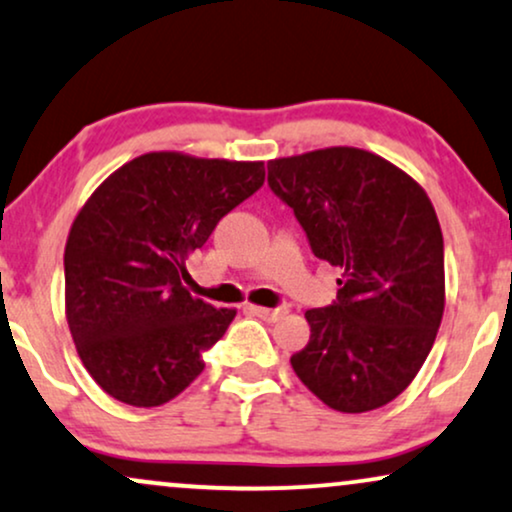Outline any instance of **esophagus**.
Segmentation results:
<instances>
[{"label":"esophagus","mask_w":512,"mask_h":512,"mask_svg":"<svg viewBox=\"0 0 512 512\" xmlns=\"http://www.w3.org/2000/svg\"><path fill=\"white\" fill-rule=\"evenodd\" d=\"M249 313L258 315L261 320H268V323H277V320H282L287 315V308H266V306H249L246 308Z\"/></svg>","instance_id":"obj_1"}]
</instances>
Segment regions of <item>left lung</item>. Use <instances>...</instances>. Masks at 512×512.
I'll return each instance as SVG.
<instances>
[{
  "mask_svg": "<svg viewBox=\"0 0 512 512\" xmlns=\"http://www.w3.org/2000/svg\"><path fill=\"white\" fill-rule=\"evenodd\" d=\"M268 185L294 208L313 254L342 270L292 368L342 413L387 406L430 356L446 304L444 237L425 189L356 147L268 161Z\"/></svg>",
  "mask_w": 512,
  "mask_h": 512,
  "instance_id": "left-lung-1",
  "label": "left lung"
}]
</instances>
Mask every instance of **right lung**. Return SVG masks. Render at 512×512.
<instances>
[{
    "label": "right lung",
    "instance_id": "add662e5",
    "mask_svg": "<svg viewBox=\"0 0 512 512\" xmlns=\"http://www.w3.org/2000/svg\"><path fill=\"white\" fill-rule=\"evenodd\" d=\"M263 180V161L149 151L82 204L63 251L66 320L82 365L113 399L163 406L201 375L237 308L189 294V254Z\"/></svg>",
    "mask_w": 512,
    "mask_h": 512
}]
</instances>
